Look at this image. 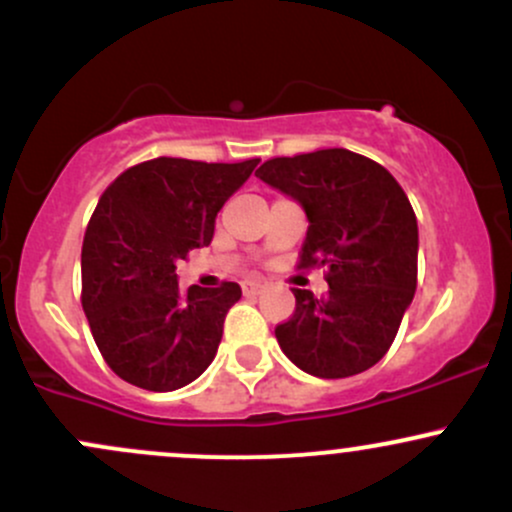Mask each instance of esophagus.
Listing matches in <instances>:
<instances>
[{
    "mask_svg": "<svg viewBox=\"0 0 512 512\" xmlns=\"http://www.w3.org/2000/svg\"><path fill=\"white\" fill-rule=\"evenodd\" d=\"M262 291H264V284H260V281H245L243 284L245 296H260Z\"/></svg>",
    "mask_w": 512,
    "mask_h": 512,
    "instance_id": "esophagus-1",
    "label": "esophagus"
}]
</instances>
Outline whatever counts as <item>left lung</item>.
<instances>
[{
	"mask_svg": "<svg viewBox=\"0 0 512 512\" xmlns=\"http://www.w3.org/2000/svg\"><path fill=\"white\" fill-rule=\"evenodd\" d=\"M255 175L301 204V267L320 264L330 284L325 298L293 289L296 313L274 330L281 351L327 380L375 366L416 291L419 226L399 182L349 149L272 158Z\"/></svg>",
	"mask_w": 512,
	"mask_h": 512,
	"instance_id": "1",
	"label": "left lung"
}]
</instances>
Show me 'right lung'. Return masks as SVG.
I'll use <instances>...</instances> for the list:
<instances>
[{
  "label": "right lung",
  "mask_w": 512,
  "mask_h": 512,
  "mask_svg": "<svg viewBox=\"0 0 512 512\" xmlns=\"http://www.w3.org/2000/svg\"><path fill=\"white\" fill-rule=\"evenodd\" d=\"M257 163L161 156L103 192L81 248V305L105 363L129 385L173 392L214 361L243 291L236 281L180 291L175 264L211 243L216 214Z\"/></svg>",
  "instance_id": "add662e5"
}]
</instances>
